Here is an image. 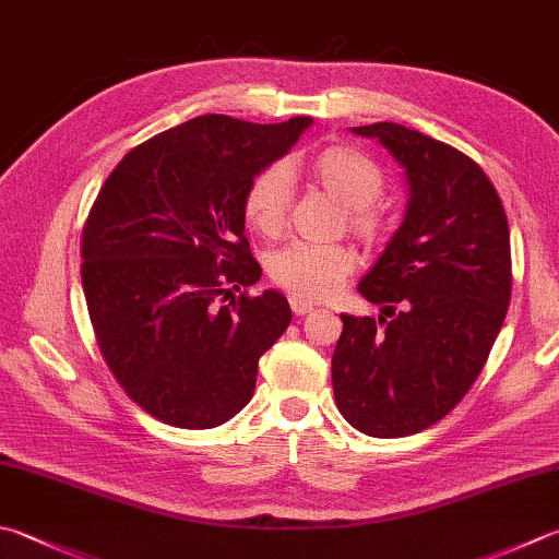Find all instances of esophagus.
<instances>
[{"instance_id": "34e87169", "label": "esophagus", "mask_w": 559, "mask_h": 559, "mask_svg": "<svg viewBox=\"0 0 559 559\" xmlns=\"http://www.w3.org/2000/svg\"><path fill=\"white\" fill-rule=\"evenodd\" d=\"M289 307L297 316H307V313L313 311V304L307 301V299H301V297H289Z\"/></svg>"}]
</instances>
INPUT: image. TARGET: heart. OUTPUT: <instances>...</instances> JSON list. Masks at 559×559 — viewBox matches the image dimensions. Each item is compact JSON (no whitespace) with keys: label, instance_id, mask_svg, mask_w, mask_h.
Listing matches in <instances>:
<instances>
[{"label":"heart","instance_id":"obj_1","mask_svg":"<svg viewBox=\"0 0 559 559\" xmlns=\"http://www.w3.org/2000/svg\"><path fill=\"white\" fill-rule=\"evenodd\" d=\"M319 182L347 206V224L365 240H377L382 221L372 204L384 192V175L365 153L331 145L313 160ZM294 202V170L289 163H275L252 180L246 194V216L262 236H280L287 226ZM355 270V252L345 246L297 243L284 246L270 258V277L294 297L321 301L333 297Z\"/></svg>","mask_w":559,"mask_h":559}]
</instances>
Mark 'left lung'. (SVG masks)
<instances>
[{"instance_id": "1", "label": "left lung", "mask_w": 559, "mask_h": 559, "mask_svg": "<svg viewBox=\"0 0 559 559\" xmlns=\"http://www.w3.org/2000/svg\"><path fill=\"white\" fill-rule=\"evenodd\" d=\"M404 167L402 226L357 292L379 321L345 316L331 374L338 411L372 438L438 424L475 384L511 301L509 221L481 167L402 123L357 126Z\"/></svg>"}]
</instances>
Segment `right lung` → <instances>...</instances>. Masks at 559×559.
<instances>
[{"label":"right lung","instance_id":"add662e5","mask_svg":"<svg viewBox=\"0 0 559 559\" xmlns=\"http://www.w3.org/2000/svg\"><path fill=\"white\" fill-rule=\"evenodd\" d=\"M311 123L197 116L135 145L99 189L82 230L94 335L123 392L167 426L234 418L287 331L280 292H234L262 275L243 234L248 189Z\"/></svg>","mask_w":559,"mask_h":559}]
</instances>
